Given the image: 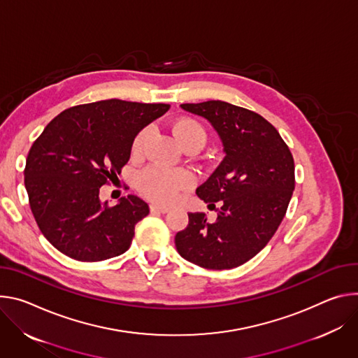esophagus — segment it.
<instances>
[{"label":"esophagus","instance_id":"esophagus-1","mask_svg":"<svg viewBox=\"0 0 358 358\" xmlns=\"http://www.w3.org/2000/svg\"><path fill=\"white\" fill-rule=\"evenodd\" d=\"M150 212L152 213H168L169 208L168 206H162V205H157V203H152L150 205Z\"/></svg>","mask_w":358,"mask_h":358}]
</instances>
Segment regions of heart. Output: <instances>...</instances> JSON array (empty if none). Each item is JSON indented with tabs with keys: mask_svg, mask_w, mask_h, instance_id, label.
Listing matches in <instances>:
<instances>
[{
	"mask_svg": "<svg viewBox=\"0 0 358 358\" xmlns=\"http://www.w3.org/2000/svg\"><path fill=\"white\" fill-rule=\"evenodd\" d=\"M173 132L183 148L189 145H197L203 148L206 142V131L203 127L190 117H182L173 125ZM150 128H143L134 139L132 152L139 155L143 152ZM193 183V175L186 169H166L161 166H152L141 173L138 187L141 193L150 201L171 203L173 202L179 192L189 187Z\"/></svg>",
	"mask_w": 358,
	"mask_h": 358,
	"instance_id": "1",
	"label": "heart"
}]
</instances>
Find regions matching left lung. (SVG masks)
I'll return each instance as SVG.
<instances>
[{"label":"left lung","mask_w":358,"mask_h":358,"mask_svg":"<svg viewBox=\"0 0 358 358\" xmlns=\"http://www.w3.org/2000/svg\"><path fill=\"white\" fill-rule=\"evenodd\" d=\"M217 134L224 157L196 189L208 208L222 202L217 219L187 213L175 236L179 255L213 270L233 268L255 257L280 226L294 190V161L277 129L263 116L223 101L183 103Z\"/></svg>","instance_id":"8db88e82"}]
</instances>
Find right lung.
Returning a JSON list of instances; mask_svg holds the SVG:
<instances>
[{"mask_svg": "<svg viewBox=\"0 0 358 358\" xmlns=\"http://www.w3.org/2000/svg\"><path fill=\"white\" fill-rule=\"evenodd\" d=\"M169 108L106 99L69 108L45 127L29 149L24 179L36 224L55 249L81 262L129 249L149 206L135 194L109 206L99 187L128 164L135 136Z\"/></svg>", "mask_w": 358, "mask_h": 358, "instance_id": "obj_1", "label": "right lung"}]
</instances>
